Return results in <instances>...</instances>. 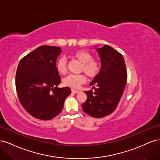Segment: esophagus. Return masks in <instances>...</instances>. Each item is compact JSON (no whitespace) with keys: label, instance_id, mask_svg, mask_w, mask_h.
Segmentation results:
<instances>
[{"label":"esophagus","instance_id":"esophagus-1","mask_svg":"<svg viewBox=\"0 0 160 160\" xmlns=\"http://www.w3.org/2000/svg\"><path fill=\"white\" fill-rule=\"evenodd\" d=\"M71 91L72 92V93H79V92H80V91H78V90H75V89H71Z\"/></svg>","mask_w":160,"mask_h":160}]
</instances>
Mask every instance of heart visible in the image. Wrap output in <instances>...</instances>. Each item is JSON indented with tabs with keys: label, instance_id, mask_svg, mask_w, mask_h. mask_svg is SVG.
<instances>
[{
	"label": "heart",
	"instance_id": "1",
	"mask_svg": "<svg viewBox=\"0 0 160 160\" xmlns=\"http://www.w3.org/2000/svg\"><path fill=\"white\" fill-rule=\"evenodd\" d=\"M72 57L81 62L79 67V72H84L87 77L93 79L98 76L101 70V62L93 59V55L86 50H77L72 54ZM56 69L61 75L66 73L67 67V61L62 57L57 60L56 62ZM86 78L84 75H69L63 79V84L71 88H79L81 84L84 83Z\"/></svg>",
	"mask_w": 160,
	"mask_h": 160
}]
</instances>
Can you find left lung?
<instances>
[{"label": "left lung", "instance_id": "1", "mask_svg": "<svg viewBox=\"0 0 160 160\" xmlns=\"http://www.w3.org/2000/svg\"><path fill=\"white\" fill-rule=\"evenodd\" d=\"M97 51L101 58V70L90 83L95 91H85L88 98L82 108L91 117L101 118L117 108L126 85L128 73L120 52L109 45L97 48Z\"/></svg>", "mask_w": 160, "mask_h": 160}]
</instances>
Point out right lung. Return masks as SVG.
Returning <instances> with one entry per match:
<instances>
[{
  "mask_svg": "<svg viewBox=\"0 0 160 160\" xmlns=\"http://www.w3.org/2000/svg\"><path fill=\"white\" fill-rule=\"evenodd\" d=\"M61 48L43 45L22 58L15 85L21 104L35 118L49 120L59 115L71 94L68 87L59 88L61 77L56 61Z\"/></svg>",
  "mask_w": 160,
  "mask_h": 160,
  "instance_id": "add662e5",
  "label": "right lung"
}]
</instances>
